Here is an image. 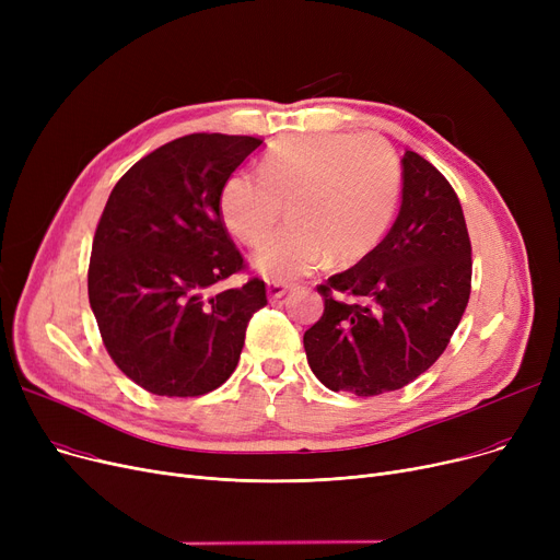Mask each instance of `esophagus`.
Wrapping results in <instances>:
<instances>
[{"label": "esophagus", "mask_w": 560, "mask_h": 560, "mask_svg": "<svg viewBox=\"0 0 560 560\" xmlns=\"http://www.w3.org/2000/svg\"><path fill=\"white\" fill-rule=\"evenodd\" d=\"M288 292L285 283H268V298L270 300H281Z\"/></svg>", "instance_id": "34e87169"}]
</instances>
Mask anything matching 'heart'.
Masks as SVG:
<instances>
[{
    "label": "heart",
    "instance_id": "1",
    "mask_svg": "<svg viewBox=\"0 0 560 560\" xmlns=\"http://www.w3.org/2000/svg\"><path fill=\"white\" fill-rule=\"evenodd\" d=\"M399 184L401 167L386 140L302 136L265 154L260 179L231 176L220 213L235 238L256 247L288 206L290 224L256 252L254 262L268 279L290 281L329 256L336 265H354L372 254L395 215Z\"/></svg>",
    "mask_w": 560,
    "mask_h": 560
}]
</instances>
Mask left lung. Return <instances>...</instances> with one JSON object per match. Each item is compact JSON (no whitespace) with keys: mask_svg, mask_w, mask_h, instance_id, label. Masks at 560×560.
<instances>
[{"mask_svg":"<svg viewBox=\"0 0 560 560\" xmlns=\"http://www.w3.org/2000/svg\"><path fill=\"white\" fill-rule=\"evenodd\" d=\"M401 209L384 241L317 292L304 334L313 374L334 393L399 390L443 354L465 313L472 245L460 201L429 161L401 159Z\"/></svg>","mask_w":560,"mask_h":560,"instance_id":"8db88e82","label":"left lung"}]
</instances>
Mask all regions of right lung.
<instances>
[{"label": "right lung", "mask_w": 560, "mask_h": 560, "mask_svg": "<svg viewBox=\"0 0 560 560\" xmlns=\"http://www.w3.org/2000/svg\"><path fill=\"white\" fill-rule=\"evenodd\" d=\"M252 136L190 133L140 159L115 184L95 231L88 300L106 351L140 388L197 397L238 365L265 283L209 292L243 270L220 213Z\"/></svg>", "instance_id": "add662e5"}]
</instances>
